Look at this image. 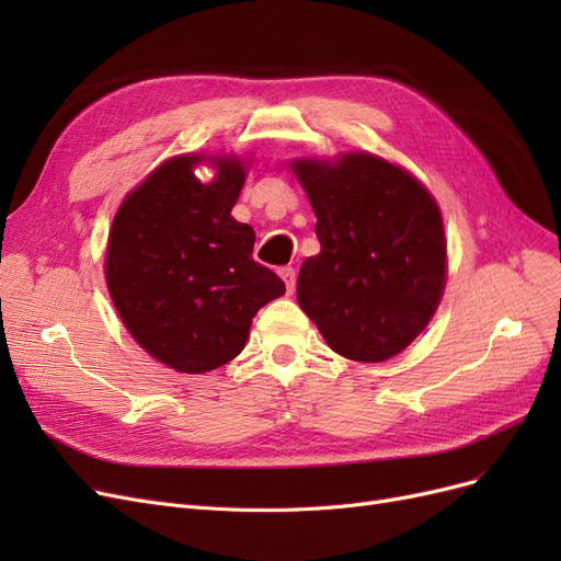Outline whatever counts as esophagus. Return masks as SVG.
Listing matches in <instances>:
<instances>
[{
    "instance_id": "1",
    "label": "esophagus",
    "mask_w": 561,
    "mask_h": 561,
    "mask_svg": "<svg viewBox=\"0 0 561 561\" xmlns=\"http://www.w3.org/2000/svg\"><path fill=\"white\" fill-rule=\"evenodd\" d=\"M280 278L285 280V287H287V293H293L295 290V268L293 266H283L280 271Z\"/></svg>"
}]
</instances>
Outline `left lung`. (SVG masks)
Segmentation results:
<instances>
[{
    "mask_svg": "<svg viewBox=\"0 0 561 561\" xmlns=\"http://www.w3.org/2000/svg\"><path fill=\"white\" fill-rule=\"evenodd\" d=\"M293 171L318 217L320 252L299 268L297 301L328 346L381 363L428 325L447 276L443 215L416 178L353 151Z\"/></svg>",
    "mask_w": 561,
    "mask_h": 561,
    "instance_id": "obj_1",
    "label": "left lung"
}]
</instances>
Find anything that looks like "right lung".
Here are the masks:
<instances>
[{
  "mask_svg": "<svg viewBox=\"0 0 561 561\" xmlns=\"http://www.w3.org/2000/svg\"><path fill=\"white\" fill-rule=\"evenodd\" d=\"M198 154L161 163L116 210L105 257L114 307L151 358L184 375L222 367L248 342L252 318L285 295L252 260L254 231L231 208L245 182L236 157L215 180L194 175Z\"/></svg>",
  "mask_w": 561,
  "mask_h": 561,
  "instance_id": "right-lung-1",
  "label": "right lung"
}]
</instances>
